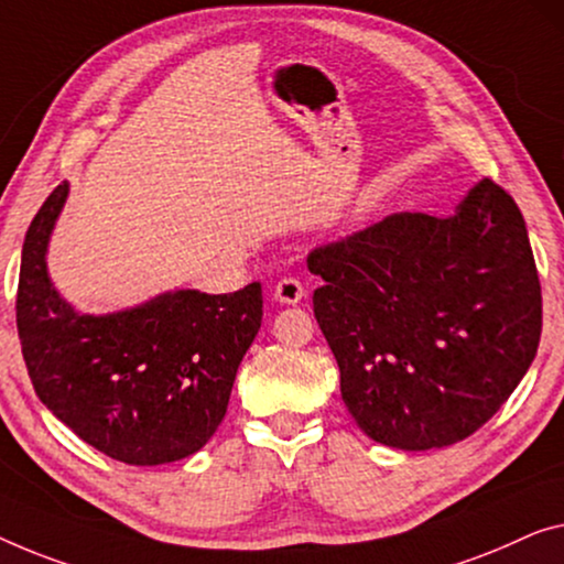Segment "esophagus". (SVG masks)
I'll return each mask as SVG.
<instances>
[{
  "label": "esophagus",
  "mask_w": 564,
  "mask_h": 564,
  "mask_svg": "<svg viewBox=\"0 0 564 564\" xmlns=\"http://www.w3.org/2000/svg\"><path fill=\"white\" fill-rule=\"evenodd\" d=\"M273 296H275V301H279V304H289V306L299 304V301L306 296L304 283H301L299 279H293V275H285V279L275 283Z\"/></svg>",
  "instance_id": "1"
}]
</instances>
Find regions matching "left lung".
Masks as SVG:
<instances>
[{
    "label": "left lung",
    "mask_w": 564,
    "mask_h": 564,
    "mask_svg": "<svg viewBox=\"0 0 564 564\" xmlns=\"http://www.w3.org/2000/svg\"><path fill=\"white\" fill-rule=\"evenodd\" d=\"M314 316L341 400L402 451L468 438L509 400L540 347L542 289L524 217L489 176L451 217L394 213L308 253Z\"/></svg>",
    "instance_id": "obj_1"
}]
</instances>
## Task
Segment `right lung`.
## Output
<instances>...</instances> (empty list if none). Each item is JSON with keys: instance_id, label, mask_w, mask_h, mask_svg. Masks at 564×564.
Segmentation results:
<instances>
[{"instance_id": "right-lung-1", "label": "right lung", "mask_w": 564, "mask_h": 564, "mask_svg": "<svg viewBox=\"0 0 564 564\" xmlns=\"http://www.w3.org/2000/svg\"><path fill=\"white\" fill-rule=\"evenodd\" d=\"M57 184L24 235L17 332L32 388L78 438L129 466L187 458L223 423L263 318L260 283L209 296L170 291L137 308L78 314L47 275L65 205Z\"/></svg>"}]
</instances>
